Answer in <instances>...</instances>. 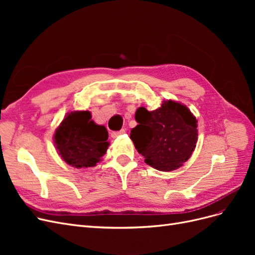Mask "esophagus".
<instances>
[{
  "mask_svg": "<svg viewBox=\"0 0 255 255\" xmlns=\"http://www.w3.org/2000/svg\"><path fill=\"white\" fill-rule=\"evenodd\" d=\"M125 133H126V129L125 128H122L120 130H114V132H112V137L116 138V137H118L119 135H122V134H125Z\"/></svg>",
  "mask_w": 255,
  "mask_h": 255,
  "instance_id": "esophagus-1",
  "label": "esophagus"
}]
</instances>
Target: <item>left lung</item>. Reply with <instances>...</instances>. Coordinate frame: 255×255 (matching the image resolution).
<instances>
[{
    "instance_id": "obj_1",
    "label": "left lung",
    "mask_w": 255,
    "mask_h": 255,
    "mask_svg": "<svg viewBox=\"0 0 255 255\" xmlns=\"http://www.w3.org/2000/svg\"><path fill=\"white\" fill-rule=\"evenodd\" d=\"M135 120L138 125L130 129V139L145 164L159 171L181 167L196 148L197 119L181 103L169 100L152 112L139 107Z\"/></svg>"
}]
</instances>
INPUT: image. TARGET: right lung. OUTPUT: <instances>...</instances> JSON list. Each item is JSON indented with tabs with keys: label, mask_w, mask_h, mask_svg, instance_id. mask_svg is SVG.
<instances>
[{
	"label": "right lung",
	"mask_w": 255,
	"mask_h": 255,
	"mask_svg": "<svg viewBox=\"0 0 255 255\" xmlns=\"http://www.w3.org/2000/svg\"><path fill=\"white\" fill-rule=\"evenodd\" d=\"M109 132L91 120V114L73 112L60 123L54 135L59 155L75 168L95 166L109 148Z\"/></svg>",
	"instance_id": "right-lung-1"
}]
</instances>
